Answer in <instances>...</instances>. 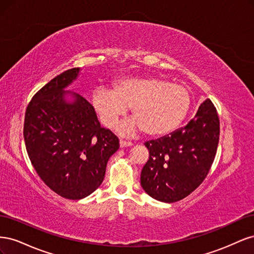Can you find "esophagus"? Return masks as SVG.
<instances>
[{
    "instance_id": "1",
    "label": "esophagus",
    "mask_w": 254,
    "mask_h": 254,
    "mask_svg": "<svg viewBox=\"0 0 254 254\" xmlns=\"http://www.w3.org/2000/svg\"><path fill=\"white\" fill-rule=\"evenodd\" d=\"M130 146H132L131 142H126V141H120V147L121 148H124V147H130Z\"/></svg>"
}]
</instances>
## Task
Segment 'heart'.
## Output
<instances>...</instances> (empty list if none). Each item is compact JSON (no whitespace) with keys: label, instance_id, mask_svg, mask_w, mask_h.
<instances>
[{"label":"heart","instance_id":"obj_1","mask_svg":"<svg viewBox=\"0 0 254 254\" xmlns=\"http://www.w3.org/2000/svg\"><path fill=\"white\" fill-rule=\"evenodd\" d=\"M91 103L102 124L108 128L131 108L132 118L121 127L124 134L143 130L149 136L173 132L187 117L190 106L189 90L158 77H130L114 83V90L98 87Z\"/></svg>","mask_w":254,"mask_h":254}]
</instances>
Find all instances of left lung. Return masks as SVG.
<instances>
[{
  "mask_svg": "<svg viewBox=\"0 0 254 254\" xmlns=\"http://www.w3.org/2000/svg\"><path fill=\"white\" fill-rule=\"evenodd\" d=\"M218 141L217 111L210 99H205L187 126L145 143L149 159L141 173L143 190L167 203L186 198L209 173Z\"/></svg>",
  "mask_w": 254,
  "mask_h": 254,
  "instance_id": "obj_1",
  "label": "left lung"
}]
</instances>
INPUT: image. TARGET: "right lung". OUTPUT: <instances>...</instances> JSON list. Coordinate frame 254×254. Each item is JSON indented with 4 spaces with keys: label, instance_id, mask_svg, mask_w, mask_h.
<instances>
[{
    "label": "right lung",
    "instance_id": "obj_1",
    "mask_svg": "<svg viewBox=\"0 0 254 254\" xmlns=\"http://www.w3.org/2000/svg\"><path fill=\"white\" fill-rule=\"evenodd\" d=\"M80 67L70 68L41 88L28 104L24 141L30 162L59 196L79 200L101 186L119 139L102 128L92 105L65 91ZM71 96V101L67 99Z\"/></svg>",
    "mask_w": 254,
    "mask_h": 254
}]
</instances>
